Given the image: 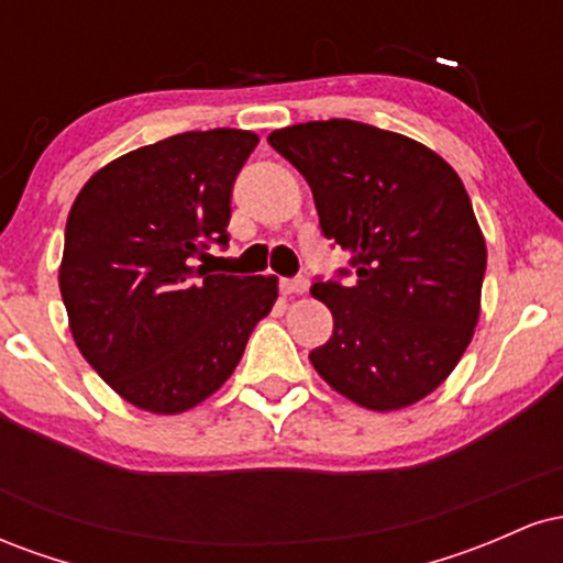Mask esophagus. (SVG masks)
Returning <instances> with one entry per match:
<instances>
[{
  "label": "esophagus",
  "mask_w": 563,
  "mask_h": 563,
  "mask_svg": "<svg viewBox=\"0 0 563 563\" xmlns=\"http://www.w3.org/2000/svg\"><path fill=\"white\" fill-rule=\"evenodd\" d=\"M309 288V280L307 277H280V290L286 296H294V294H307Z\"/></svg>",
  "instance_id": "1"
}]
</instances>
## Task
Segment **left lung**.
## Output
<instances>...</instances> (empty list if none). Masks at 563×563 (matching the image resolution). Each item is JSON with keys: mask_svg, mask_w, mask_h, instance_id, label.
<instances>
[{"mask_svg": "<svg viewBox=\"0 0 563 563\" xmlns=\"http://www.w3.org/2000/svg\"><path fill=\"white\" fill-rule=\"evenodd\" d=\"M267 142L312 187L322 235L352 256L349 286H312L333 314L314 371L367 410L416 405L479 322L487 245L461 177L421 142L349 119L275 129Z\"/></svg>", "mask_w": 563, "mask_h": 563, "instance_id": "8db88e82", "label": "left lung"}]
</instances>
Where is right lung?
<instances>
[{"instance_id":"1","label":"right lung","mask_w":563,"mask_h":563,"mask_svg":"<svg viewBox=\"0 0 563 563\" xmlns=\"http://www.w3.org/2000/svg\"><path fill=\"white\" fill-rule=\"evenodd\" d=\"M254 132L209 129L137 147L89 177L66 222L60 294L76 346L134 407L190 410L232 376L277 277L211 275Z\"/></svg>"}]
</instances>
